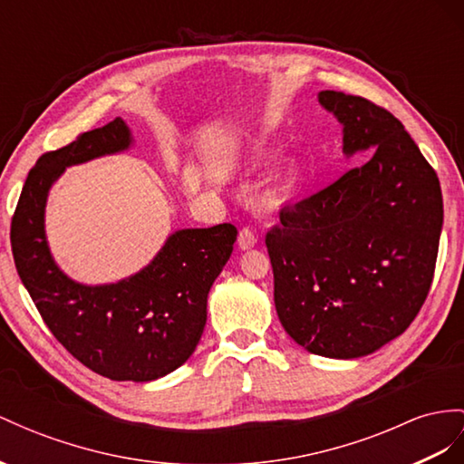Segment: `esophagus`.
Segmentation results:
<instances>
[{
  "label": "esophagus",
  "mask_w": 464,
  "mask_h": 464,
  "mask_svg": "<svg viewBox=\"0 0 464 464\" xmlns=\"http://www.w3.org/2000/svg\"><path fill=\"white\" fill-rule=\"evenodd\" d=\"M237 243H239V248L241 251H248V248H253L256 245V235L253 229H241L239 231V237H237Z\"/></svg>",
  "instance_id": "34e87169"
}]
</instances>
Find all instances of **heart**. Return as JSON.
Listing matches in <instances>:
<instances>
[{"instance_id": "heart-1", "label": "heart", "mask_w": 464, "mask_h": 464, "mask_svg": "<svg viewBox=\"0 0 464 464\" xmlns=\"http://www.w3.org/2000/svg\"><path fill=\"white\" fill-rule=\"evenodd\" d=\"M278 157L276 150H258L255 152L248 164H251V169H265L272 160ZM298 182H300V174L295 169L288 170L284 176H280L278 180L272 182L265 192H263V204L266 208H282L286 206L288 201L294 198L295 189H298Z\"/></svg>"}]
</instances>
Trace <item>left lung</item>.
I'll use <instances>...</instances> for the list:
<instances>
[{
  "label": "left lung",
  "mask_w": 464,
  "mask_h": 464,
  "mask_svg": "<svg viewBox=\"0 0 464 464\" xmlns=\"http://www.w3.org/2000/svg\"><path fill=\"white\" fill-rule=\"evenodd\" d=\"M343 125V152L362 166L280 211L266 233L276 314L319 356L359 359L401 335L431 288L443 196L431 164L376 103L324 90Z\"/></svg>",
  "instance_id": "1"
}]
</instances>
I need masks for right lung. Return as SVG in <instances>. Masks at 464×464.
<instances>
[{
    "label": "right lung",
    "mask_w": 464,
    "mask_h": 464,
    "mask_svg": "<svg viewBox=\"0 0 464 464\" xmlns=\"http://www.w3.org/2000/svg\"><path fill=\"white\" fill-rule=\"evenodd\" d=\"M133 135L121 117L44 152L33 166L11 219V251L46 327L90 371L111 380L150 382L182 366L208 319V294L233 253L237 227L174 231L150 263L111 284L68 278L51 255L44 208L68 166L123 152Z\"/></svg>",
    "instance_id": "add662e5"
}]
</instances>
